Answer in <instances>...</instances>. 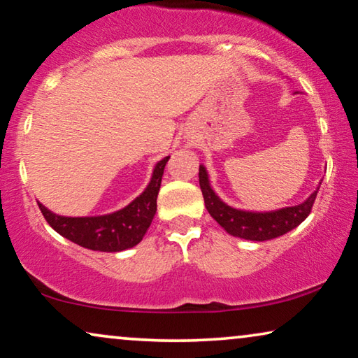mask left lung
Instances as JSON below:
<instances>
[{
  "label": "left lung",
  "instance_id": "obj_1",
  "mask_svg": "<svg viewBox=\"0 0 358 358\" xmlns=\"http://www.w3.org/2000/svg\"><path fill=\"white\" fill-rule=\"evenodd\" d=\"M199 180L206 210L213 216L217 224L224 227V231L229 232L231 236L257 242L284 236L286 232L292 231L294 227H297L312 211L320 189L317 187V190L300 205L286 206V208L276 211H265V213L258 211L257 213V211H243L226 205L211 189L208 173L201 164L199 169Z\"/></svg>",
  "mask_w": 358,
  "mask_h": 358
}]
</instances>
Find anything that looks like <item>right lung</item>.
I'll list each match as a JSON object with an SVG mask.
<instances>
[{"mask_svg": "<svg viewBox=\"0 0 358 358\" xmlns=\"http://www.w3.org/2000/svg\"><path fill=\"white\" fill-rule=\"evenodd\" d=\"M169 157L157 163L153 176L136 200L126 208L103 216L69 217L51 213L38 201L41 215L53 229L77 245L98 252H121L137 245L157 213V196Z\"/></svg>", "mask_w": 358, "mask_h": 358, "instance_id": "right-lung-1", "label": "right lung"}]
</instances>
